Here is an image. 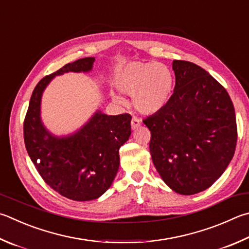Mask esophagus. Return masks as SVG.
Returning <instances> with one entry per match:
<instances>
[{
    "instance_id": "obj_1",
    "label": "esophagus",
    "mask_w": 249,
    "mask_h": 249,
    "mask_svg": "<svg viewBox=\"0 0 249 249\" xmlns=\"http://www.w3.org/2000/svg\"><path fill=\"white\" fill-rule=\"evenodd\" d=\"M140 124H142V120H140L139 117H137V116H133L132 122H130V126H132V129L138 128Z\"/></svg>"
}]
</instances>
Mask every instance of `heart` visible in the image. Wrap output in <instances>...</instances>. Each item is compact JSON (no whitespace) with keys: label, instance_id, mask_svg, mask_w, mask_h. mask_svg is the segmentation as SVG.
<instances>
[{"label":"heart","instance_id":"b5f03b06","mask_svg":"<svg viewBox=\"0 0 249 249\" xmlns=\"http://www.w3.org/2000/svg\"><path fill=\"white\" fill-rule=\"evenodd\" d=\"M174 77L168 65L157 62L133 61L116 75L114 85L120 92L133 96L134 107L142 114H152L170 100ZM113 101L123 105L120 96L112 94Z\"/></svg>","mask_w":249,"mask_h":249}]
</instances>
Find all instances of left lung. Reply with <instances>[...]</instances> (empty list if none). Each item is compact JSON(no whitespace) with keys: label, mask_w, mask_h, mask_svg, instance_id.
Returning <instances> with one entry per match:
<instances>
[{"label":"left lung","mask_w":249,"mask_h":249,"mask_svg":"<svg viewBox=\"0 0 249 249\" xmlns=\"http://www.w3.org/2000/svg\"><path fill=\"white\" fill-rule=\"evenodd\" d=\"M175 87L168 103L143 120L152 162L182 195L209 188L228 168L237 142L236 117L227 90L200 66L174 60Z\"/></svg>","instance_id":"left-lung-1"}]
</instances>
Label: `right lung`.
<instances>
[{
  "instance_id": "add662e5",
  "label": "right lung",
  "mask_w": 249,
  "mask_h": 249,
  "mask_svg": "<svg viewBox=\"0 0 249 249\" xmlns=\"http://www.w3.org/2000/svg\"><path fill=\"white\" fill-rule=\"evenodd\" d=\"M93 62L94 57L80 58L40 80L24 122L25 146L39 174L60 195L77 201L97 199L110 188L119 170V150L132 133V116L98 110L76 133L56 137L41 121V97L55 76L90 71Z\"/></svg>"
}]
</instances>
